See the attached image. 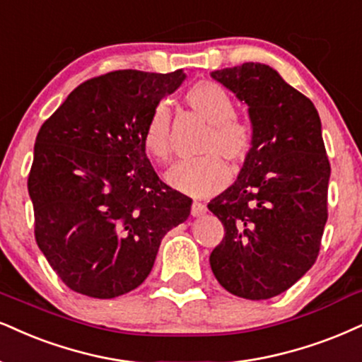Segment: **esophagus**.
<instances>
[{
  "label": "esophagus",
  "instance_id": "obj_1",
  "mask_svg": "<svg viewBox=\"0 0 362 362\" xmlns=\"http://www.w3.org/2000/svg\"><path fill=\"white\" fill-rule=\"evenodd\" d=\"M204 213H206V206H204V204H202V203L194 202L193 206H191V215L196 218V216L204 215Z\"/></svg>",
  "mask_w": 362,
  "mask_h": 362
}]
</instances>
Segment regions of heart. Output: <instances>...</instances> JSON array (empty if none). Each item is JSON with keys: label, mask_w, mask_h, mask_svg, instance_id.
Returning <instances> with one entry per match:
<instances>
[{"label": "heart", "mask_w": 362, "mask_h": 362, "mask_svg": "<svg viewBox=\"0 0 362 362\" xmlns=\"http://www.w3.org/2000/svg\"><path fill=\"white\" fill-rule=\"evenodd\" d=\"M186 105L209 124L199 158L186 159L166 173L168 185L180 193L203 198L225 188L230 182V168L219 156H225L235 168H242L255 149V132L248 120L236 117L235 102L221 86L202 80L185 92ZM146 153L158 163L171 156V110L158 104L147 117L141 134Z\"/></svg>", "instance_id": "heart-1"}]
</instances>
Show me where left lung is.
<instances>
[{"label":"left lung","mask_w":362,"mask_h":362,"mask_svg":"<svg viewBox=\"0 0 362 362\" xmlns=\"http://www.w3.org/2000/svg\"><path fill=\"white\" fill-rule=\"evenodd\" d=\"M248 105L255 149L228 189L208 203L225 226L209 265L223 288L265 300L317 260L331 164L314 104L265 64L211 72Z\"/></svg>","instance_id":"1"}]
</instances>
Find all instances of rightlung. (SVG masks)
<instances>
[{
	"mask_svg": "<svg viewBox=\"0 0 362 362\" xmlns=\"http://www.w3.org/2000/svg\"><path fill=\"white\" fill-rule=\"evenodd\" d=\"M186 74L115 70L80 83L40 127L28 193L38 248L74 292L114 298L153 270L191 198L164 185L141 134Z\"/></svg>",
	"mask_w": 362,
	"mask_h": 362,
	"instance_id": "right-lung-1",
	"label": "right lung"
}]
</instances>
